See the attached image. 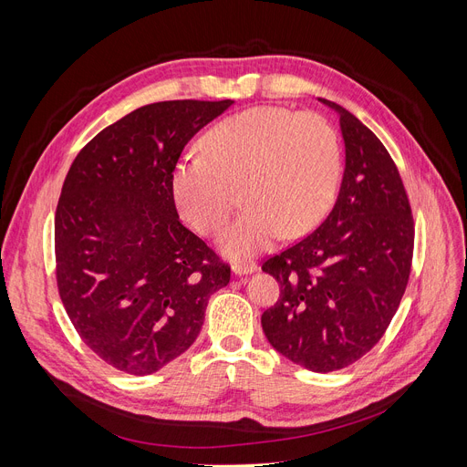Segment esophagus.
Here are the masks:
<instances>
[{
	"mask_svg": "<svg viewBox=\"0 0 467 467\" xmlns=\"http://www.w3.org/2000/svg\"><path fill=\"white\" fill-rule=\"evenodd\" d=\"M233 273L234 275H238V276H244V275H254V273H257L259 271V266H257V263H254V261H236V263H233Z\"/></svg>",
	"mask_w": 467,
	"mask_h": 467,
	"instance_id": "1",
	"label": "esophagus"
}]
</instances>
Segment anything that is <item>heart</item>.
I'll return each instance as SVG.
<instances>
[{
    "mask_svg": "<svg viewBox=\"0 0 467 467\" xmlns=\"http://www.w3.org/2000/svg\"><path fill=\"white\" fill-rule=\"evenodd\" d=\"M342 178V147L331 122L312 111L259 106L206 132L202 155H183L170 176L182 217L201 234L225 223L244 192V212L217 236L229 257L299 238L329 213Z\"/></svg>",
    "mask_w": 467,
    "mask_h": 467,
    "instance_id": "b5f03b06",
    "label": "heart"
}]
</instances>
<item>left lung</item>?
Here are the masks:
<instances>
[{"label":"left lung","mask_w":467,"mask_h":467,"mask_svg":"<svg viewBox=\"0 0 467 467\" xmlns=\"http://www.w3.org/2000/svg\"><path fill=\"white\" fill-rule=\"evenodd\" d=\"M345 174L324 223L263 265L282 287L261 326L273 348L314 373L369 352L405 293L414 227L400 171L382 141L342 106Z\"/></svg>","instance_id":"left-lung-1"}]
</instances>
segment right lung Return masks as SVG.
I'll use <instances>...</instances> for the list:
<instances>
[{
    "instance_id": "right-lung-1",
    "label": "right lung",
    "mask_w": 467,
    "mask_h": 467,
    "mask_svg": "<svg viewBox=\"0 0 467 467\" xmlns=\"http://www.w3.org/2000/svg\"><path fill=\"white\" fill-rule=\"evenodd\" d=\"M234 102L171 100L134 109L73 161L55 215L57 282L85 345L143 377L199 337L231 266L180 221L170 176L183 147Z\"/></svg>"
}]
</instances>
